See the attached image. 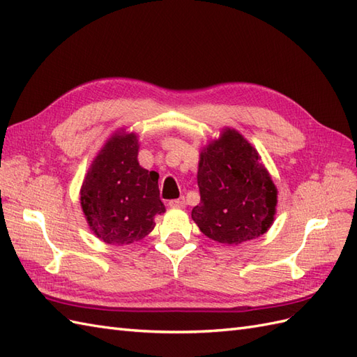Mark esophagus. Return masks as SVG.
<instances>
[{"label": "esophagus", "mask_w": 357, "mask_h": 357, "mask_svg": "<svg viewBox=\"0 0 357 357\" xmlns=\"http://www.w3.org/2000/svg\"><path fill=\"white\" fill-rule=\"evenodd\" d=\"M169 206L170 208H184L185 206V199L179 197V199H175V200H170Z\"/></svg>", "instance_id": "34e87169"}]
</instances>
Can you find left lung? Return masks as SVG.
<instances>
[{
  "label": "left lung",
  "mask_w": 357,
  "mask_h": 357,
  "mask_svg": "<svg viewBox=\"0 0 357 357\" xmlns=\"http://www.w3.org/2000/svg\"><path fill=\"white\" fill-rule=\"evenodd\" d=\"M197 181L200 202L191 218L208 238L238 245L271 227L278 187L257 148L235 128L223 126L200 149Z\"/></svg>",
  "instance_id": "1"
}]
</instances>
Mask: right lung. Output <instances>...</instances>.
<instances>
[{
	"mask_svg": "<svg viewBox=\"0 0 357 357\" xmlns=\"http://www.w3.org/2000/svg\"><path fill=\"white\" fill-rule=\"evenodd\" d=\"M139 134L119 128L89 166L79 188V204L90 232L100 241L126 245L143 240L166 213L158 178L139 162Z\"/></svg>",
	"mask_w": 357,
	"mask_h": 357,
	"instance_id": "add662e5",
	"label": "right lung"
}]
</instances>
